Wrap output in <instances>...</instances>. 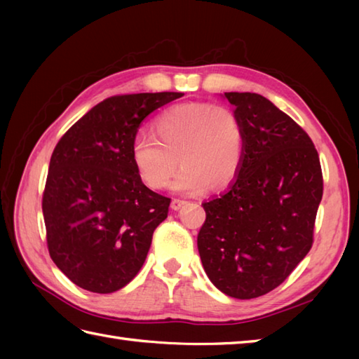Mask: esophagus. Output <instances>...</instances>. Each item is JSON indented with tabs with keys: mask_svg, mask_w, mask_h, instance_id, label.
<instances>
[{
	"mask_svg": "<svg viewBox=\"0 0 359 359\" xmlns=\"http://www.w3.org/2000/svg\"><path fill=\"white\" fill-rule=\"evenodd\" d=\"M185 203H187V201H184V199H172L171 201V210L177 211V210H180L182 207H184Z\"/></svg>",
	"mask_w": 359,
	"mask_h": 359,
	"instance_id": "obj_1",
	"label": "esophagus"
}]
</instances>
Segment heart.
<instances>
[{
    "label": "heart",
    "mask_w": 359,
    "mask_h": 359,
    "mask_svg": "<svg viewBox=\"0 0 359 359\" xmlns=\"http://www.w3.org/2000/svg\"><path fill=\"white\" fill-rule=\"evenodd\" d=\"M152 134L137 135L131 147L137 175L148 188H165L179 162L184 166L172 182L175 191L202 193L211 184L224 188L238 177L245 135L238 114L226 106H172L152 121Z\"/></svg>",
    "instance_id": "b5f03b06"
}]
</instances>
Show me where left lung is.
Instances as JSON below:
<instances>
[{
    "label": "left lung",
    "instance_id": "left-lung-1",
    "mask_svg": "<svg viewBox=\"0 0 359 359\" xmlns=\"http://www.w3.org/2000/svg\"><path fill=\"white\" fill-rule=\"evenodd\" d=\"M243 128L245 152L224 194L203 202L197 248L210 280L236 299L284 282L313 243L323 171L309 134L253 93H225Z\"/></svg>",
    "mask_w": 359,
    "mask_h": 359
}]
</instances>
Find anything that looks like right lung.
Here are the masks:
<instances>
[{"instance_id":"right-lung-1","label":"right lung","mask_w":359,"mask_h":359,"mask_svg":"<svg viewBox=\"0 0 359 359\" xmlns=\"http://www.w3.org/2000/svg\"><path fill=\"white\" fill-rule=\"evenodd\" d=\"M182 95L109 97L57 143L43 193L46 239L52 261L75 285L112 293L140 271L171 199L143 185L131 147L142 121Z\"/></svg>"}]
</instances>
